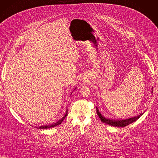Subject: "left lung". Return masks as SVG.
<instances>
[{"instance_id": "1", "label": "left lung", "mask_w": 158, "mask_h": 158, "mask_svg": "<svg viewBox=\"0 0 158 158\" xmlns=\"http://www.w3.org/2000/svg\"><path fill=\"white\" fill-rule=\"evenodd\" d=\"M97 114H98L99 118H100L101 121H102L103 123L111 125V126H114V127H122L127 126V125H129L133 122H134V121H135L137 119H138L140 117L143 115V114H141L139 115H137V116H135V117H133V118H129L127 119H123V120H115V119H110L106 118L99 111L98 107H97Z\"/></svg>"}]
</instances>
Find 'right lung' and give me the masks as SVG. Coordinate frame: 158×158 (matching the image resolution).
<instances>
[{"instance_id": "obj_1", "label": "right lung", "mask_w": 158, "mask_h": 158, "mask_svg": "<svg viewBox=\"0 0 158 158\" xmlns=\"http://www.w3.org/2000/svg\"><path fill=\"white\" fill-rule=\"evenodd\" d=\"M67 115V111H66V114H64V115L63 117V118L60 119L59 121H58L57 122H56V123H55L53 124L47 125H43V126H40V127H37V128H39V129H48V128H51V127H54L55 126H57V125H60V123H62V121L64 120V118H66Z\"/></svg>"}]
</instances>
